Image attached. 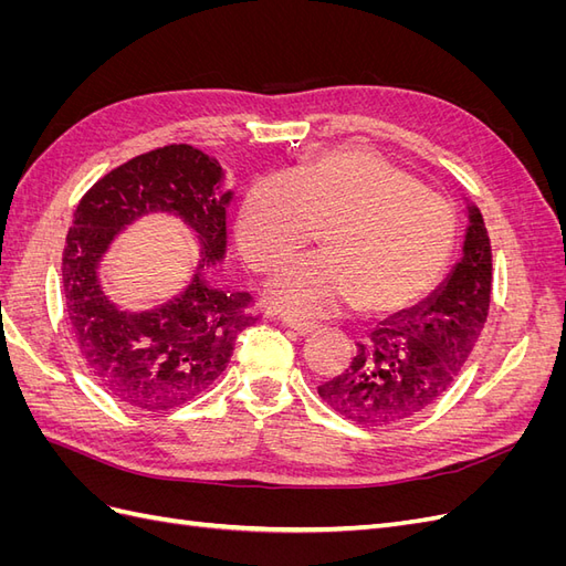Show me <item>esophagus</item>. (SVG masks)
I'll return each mask as SVG.
<instances>
[{"mask_svg": "<svg viewBox=\"0 0 566 566\" xmlns=\"http://www.w3.org/2000/svg\"><path fill=\"white\" fill-rule=\"evenodd\" d=\"M290 331H295L297 335H312L316 331V323L310 321H297V318H283Z\"/></svg>", "mask_w": 566, "mask_h": 566, "instance_id": "34e87169", "label": "esophagus"}]
</instances>
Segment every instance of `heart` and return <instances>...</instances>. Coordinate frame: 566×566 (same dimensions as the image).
Instances as JSON below:
<instances>
[{
    "label": "heart",
    "instance_id": "1",
    "mask_svg": "<svg viewBox=\"0 0 566 566\" xmlns=\"http://www.w3.org/2000/svg\"><path fill=\"white\" fill-rule=\"evenodd\" d=\"M318 224L323 252L297 256L266 287L283 314L318 318L356 304L397 312L439 281L455 241L447 200L378 153L335 148L256 179L238 210L235 243L252 271L269 273Z\"/></svg>",
    "mask_w": 566,
    "mask_h": 566
}]
</instances>
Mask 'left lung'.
Here are the masks:
<instances>
[{"label": "left lung", "instance_id": "left-lung-1", "mask_svg": "<svg viewBox=\"0 0 566 566\" xmlns=\"http://www.w3.org/2000/svg\"><path fill=\"white\" fill-rule=\"evenodd\" d=\"M451 276L416 310L370 333L345 373L318 385L323 401L358 424L403 422L455 382L489 316L491 241L476 205Z\"/></svg>", "mask_w": 566, "mask_h": 566}]
</instances>
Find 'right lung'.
Listing matches in <instances>:
<instances>
[{
  "label": "right lung",
  "instance_id": "add662e5",
  "mask_svg": "<svg viewBox=\"0 0 566 566\" xmlns=\"http://www.w3.org/2000/svg\"><path fill=\"white\" fill-rule=\"evenodd\" d=\"M221 167L188 144H172L115 167L82 196L63 250L65 314L84 366L111 397L144 413L179 408L208 391L231 361L235 337L260 318L248 293L208 285L205 266L224 260L227 205ZM169 211L193 228L201 266L185 293L158 311L119 313L95 269L134 218Z\"/></svg>",
  "mask_w": 566,
  "mask_h": 566
}]
</instances>
